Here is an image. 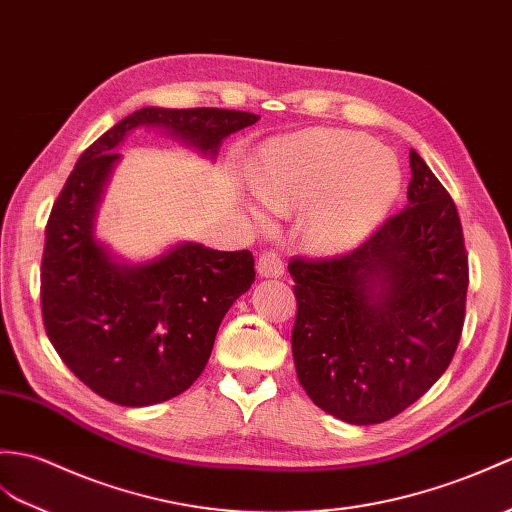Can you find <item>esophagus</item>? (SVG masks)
Wrapping results in <instances>:
<instances>
[{
  "label": "esophagus",
  "instance_id": "1",
  "mask_svg": "<svg viewBox=\"0 0 512 512\" xmlns=\"http://www.w3.org/2000/svg\"><path fill=\"white\" fill-rule=\"evenodd\" d=\"M283 261L279 257L277 251H272V248H268V251H264L259 255L257 259V272L261 277H281L283 275Z\"/></svg>",
  "mask_w": 512,
  "mask_h": 512
}]
</instances>
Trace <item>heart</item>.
I'll use <instances>...</instances> for the list:
<instances>
[{
  "label": "heart",
  "mask_w": 512,
  "mask_h": 512,
  "mask_svg": "<svg viewBox=\"0 0 512 512\" xmlns=\"http://www.w3.org/2000/svg\"><path fill=\"white\" fill-rule=\"evenodd\" d=\"M397 159L351 130H312L261 154L257 194L279 213L315 205L303 240L318 253L349 248L373 231L397 198Z\"/></svg>",
  "instance_id": "heart-1"
}]
</instances>
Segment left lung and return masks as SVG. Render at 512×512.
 <instances>
[{
	"label": "left lung",
	"mask_w": 512,
	"mask_h": 512,
	"mask_svg": "<svg viewBox=\"0 0 512 512\" xmlns=\"http://www.w3.org/2000/svg\"><path fill=\"white\" fill-rule=\"evenodd\" d=\"M408 207L349 253L294 255L292 355L318 408L373 425L423 397L454 358L469 257L458 209L410 150Z\"/></svg>",
	"instance_id": "obj_1"
}]
</instances>
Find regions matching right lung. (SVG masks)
Instances as JSON below:
<instances>
[{
  "label": "right lung",
  "mask_w": 512,
  "mask_h": 512,
  "mask_svg": "<svg viewBox=\"0 0 512 512\" xmlns=\"http://www.w3.org/2000/svg\"><path fill=\"white\" fill-rule=\"evenodd\" d=\"M231 109H146L80 154L45 227L41 312L47 338L82 384L120 406L181 395L205 371L224 314L255 281L251 251L181 244L146 266H122L93 237L115 148L137 126H161L202 152L253 126Z\"/></svg>",
  "instance_id": "1"
}]
</instances>
